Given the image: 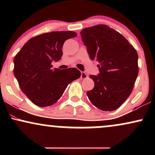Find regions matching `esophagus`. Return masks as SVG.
Masks as SVG:
<instances>
[{"instance_id":"34e87169","label":"esophagus","mask_w":155,"mask_h":155,"mask_svg":"<svg viewBox=\"0 0 155 155\" xmlns=\"http://www.w3.org/2000/svg\"><path fill=\"white\" fill-rule=\"evenodd\" d=\"M81 79H86V78H87V74L85 72H81Z\"/></svg>"}]
</instances>
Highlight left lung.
<instances>
[{"label": "left lung", "instance_id": "left-lung-1", "mask_svg": "<svg viewBox=\"0 0 155 155\" xmlns=\"http://www.w3.org/2000/svg\"><path fill=\"white\" fill-rule=\"evenodd\" d=\"M90 60L98 61L99 74L90 75L95 86L87 92L95 107L116 110L132 92L138 74V54L122 34L105 25L83 29L80 33Z\"/></svg>", "mask_w": 155, "mask_h": 155}]
</instances>
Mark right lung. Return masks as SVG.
Here are the masks:
<instances>
[{"label": "right lung", "mask_w": 155, "mask_h": 155, "mask_svg": "<svg viewBox=\"0 0 155 155\" xmlns=\"http://www.w3.org/2000/svg\"><path fill=\"white\" fill-rule=\"evenodd\" d=\"M74 31H54L37 35L25 44L14 59V74L25 95L36 106L46 107L60 98L81 73L75 68H52L59 61L64 42L76 37Z\"/></svg>", "instance_id": "1"}]
</instances>
